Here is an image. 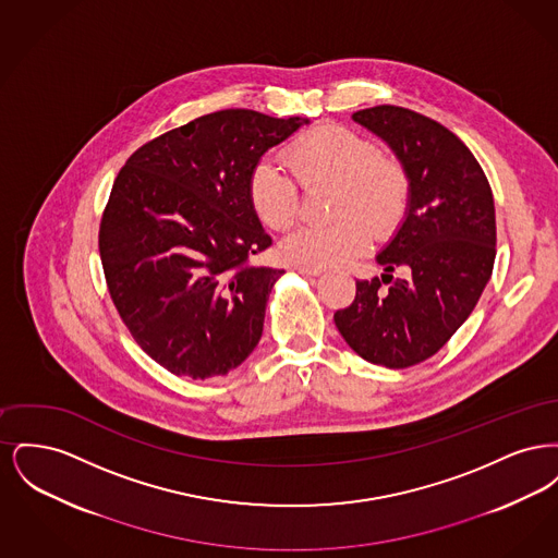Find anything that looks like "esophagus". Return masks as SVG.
Returning a JSON list of instances; mask_svg holds the SVG:
<instances>
[{
    "instance_id": "1",
    "label": "esophagus",
    "mask_w": 558,
    "mask_h": 558,
    "mask_svg": "<svg viewBox=\"0 0 558 558\" xmlns=\"http://www.w3.org/2000/svg\"><path fill=\"white\" fill-rule=\"evenodd\" d=\"M303 276H319L322 274V269L319 267H296Z\"/></svg>"
}]
</instances>
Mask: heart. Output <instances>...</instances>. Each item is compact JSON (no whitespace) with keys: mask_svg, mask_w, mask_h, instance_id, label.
Masks as SVG:
<instances>
[{"mask_svg":"<svg viewBox=\"0 0 558 558\" xmlns=\"http://www.w3.org/2000/svg\"><path fill=\"white\" fill-rule=\"evenodd\" d=\"M292 173L303 186L335 182L328 223L294 228L280 242V257L292 266H341L378 239L391 236L410 205V178L401 160L378 153L364 133L339 123H322L294 137L287 148ZM246 198L257 219L284 230L299 215L301 194L287 171L257 160L246 180Z\"/></svg>","mask_w":558,"mask_h":558,"instance_id":"heart-1","label":"heart"}]
</instances>
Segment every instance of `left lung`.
Listing matches in <instances>:
<instances>
[{
	"mask_svg": "<svg viewBox=\"0 0 558 558\" xmlns=\"http://www.w3.org/2000/svg\"><path fill=\"white\" fill-rule=\"evenodd\" d=\"M353 119L380 135L410 178V205L376 257L383 280H357L355 299L335 314L347 345L366 362L410 368L435 355L471 316L496 259L489 182L466 144L410 108H364ZM407 269L405 279L388 271ZM383 283H389L385 292Z\"/></svg>",
	"mask_w": 558,
	"mask_h": 558,
	"instance_id": "8db88e82",
	"label": "left lung"
}]
</instances>
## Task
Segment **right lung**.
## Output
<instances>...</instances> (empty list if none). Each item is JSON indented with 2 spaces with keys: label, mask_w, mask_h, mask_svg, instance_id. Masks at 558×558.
I'll return each instance as SVG.
<instances>
[{
  "label": "right lung",
  "mask_w": 558,
  "mask_h": 558,
  "mask_svg": "<svg viewBox=\"0 0 558 558\" xmlns=\"http://www.w3.org/2000/svg\"><path fill=\"white\" fill-rule=\"evenodd\" d=\"M303 123L217 110L146 142L119 171L100 221V259L133 341L165 371L223 376L259 343L282 269L253 266L271 239L248 205L246 180Z\"/></svg>",
  "instance_id": "obj_1"
}]
</instances>
